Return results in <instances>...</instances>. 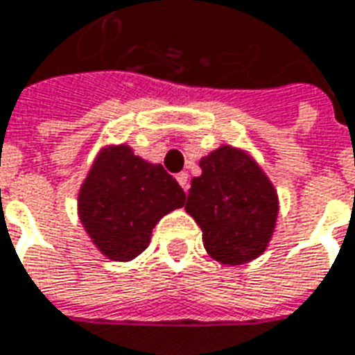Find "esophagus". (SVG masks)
<instances>
[{"instance_id": "1", "label": "esophagus", "mask_w": 355, "mask_h": 355, "mask_svg": "<svg viewBox=\"0 0 355 355\" xmlns=\"http://www.w3.org/2000/svg\"><path fill=\"white\" fill-rule=\"evenodd\" d=\"M177 180H178V184L182 186L184 190H188V188H190V182H188V173H184V171H182V173H178Z\"/></svg>"}]
</instances>
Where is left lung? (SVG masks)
I'll return each instance as SVG.
<instances>
[{"mask_svg": "<svg viewBox=\"0 0 355 355\" xmlns=\"http://www.w3.org/2000/svg\"><path fill=\"white\" fill-rule=\"evenodd\" d=\"M186 211L200 225L203 246L225 265L246 263L263 254L279 213L277 192L246 153L220 146L200 161Z\"/></svg>", "mask_w": 355, "mask_h": 355, "instance_id": "left-lung-1", "label": "left lung"}]
</instances>
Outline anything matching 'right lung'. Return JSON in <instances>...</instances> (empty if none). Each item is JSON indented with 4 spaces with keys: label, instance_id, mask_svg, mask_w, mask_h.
Returning <instances> with one entry per match:
<instances>
[{
    "label": "right lung",
    "instance_id": "add662e5",
    "mask_svg": "<svg viewBox=\"0 0 355 355\" xmlns=\"http://www.w3.org/2000/svg\"><path fill=\"white\" fill-rule=\"evenodd\" d=\"M184 200V190L161 165L115 146L101 153L84 180L78 215L101 254L128 261L148 248L157 220Z\"/></svg>",
    "mask_w": 355,
    "mask_h": 355
}]
</instances>
